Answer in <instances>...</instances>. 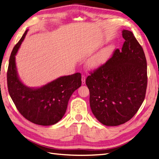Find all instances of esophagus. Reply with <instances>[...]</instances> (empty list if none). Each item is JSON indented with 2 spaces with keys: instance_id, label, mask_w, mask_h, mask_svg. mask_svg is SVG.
Masks as SVG:
<instances>
[{
  "instance_id": "esophagus-1",
  "label": "esophagus",
  "mask_w": 159,
  "mask_h": 159,
  "mask_svg": "<svg viewBox=\"0 0 159 159\" xmlns=\"http://www.w3.org/2000/svg\"><path fill=\"white\" fill-rule=\"evenodd\" d=\"M81 84L83 85H84L85 84V75H82L81 77Z\"/></svg>"
}]
</instances>
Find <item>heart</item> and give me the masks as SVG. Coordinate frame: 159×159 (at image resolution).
Here are the masks:
<instances>
[{
	"instance_id": "1",
	"label": "heart",
	"mask_w": 159,
	"mask_h": 159,
	"mask_svg": "<svg viewBox=\"0 0 159 159\" xmlns=\"http://www.w3.org/2000/svg\"><path fill=\"white\" fill-rule=\"evenodd\" d=\"M115 49V46L112 44L103 47L89 60L88 66L94 70L101 68L111 57Z\"/></svg>"
}]
</instances>
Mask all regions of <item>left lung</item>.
<instances>
[{
  "label": "left lung",
  "mask_w": 159,
  "mask_h": 159,
  "mask_svg": "<svg viewBox=\"0 0 159 159\" xmlns=\"http://www.w3.org/2000/svg\"><path fill=\"white\" fill-rule=\"evenodd\" d=\"M125 39L103 66L86 79L93 114L106 126H117L136 114L145 98L147 60L132 32L122 30Z\"/></svg>",
  "instance_id": "left-lung-1"
}]
</instances>
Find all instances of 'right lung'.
<instances>
[{
    "mask_svg": "<svg viewBox=\"0 0 159 159\" xmlns=\"http://www.w3.org/2000/svg\"><path fill=\"white\" fill-rule=\"evenodd\" d=\"M28 31L14 47L9 59L8 92L24 117L36 125H52L64 117L72 93L81 85V75L76 73L61 76L38 88H30L24 84L18 74L15 56Z\"/></svg>",
    "mask_w": 159,
    "mask_h": 159,
    "instance_id": "1",
    "label": "right lung"
}]
</instances>
